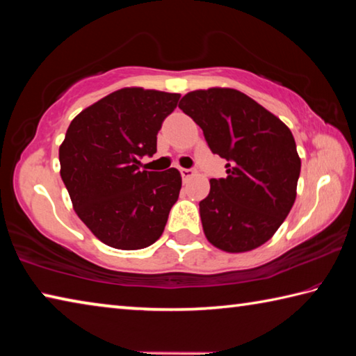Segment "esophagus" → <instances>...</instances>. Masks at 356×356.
<instances>
[{"instance_id": "1", "label": "esophagus", "mask_w": 356, "mask_h": 356, "mask_svg": "<svg viewBox=\"0 0 356 356\" xmlns=\"http://www.w3.org/2000/svg\"><path fill=\"white\" fill-rule=\"evenodd\" d=\"M180 174H182V179L184 180H188L193 176V174H195V171L186 170V168H182V170H180Z\"/></svg>"}]
</instances>
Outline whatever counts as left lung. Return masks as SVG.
Instances as JSON below:
<instances>
[{
    "mask_svg": "<svg viewBox=\"0 0 356 356\" xmlns=\"http://www.w3.org/2000/svg\"><path fill=\"white\" fill-rule=\"evenodd\" d=\"M179 108L195 120L225 179H210L200 202L204 234L226 252H245L273 237L297 197L301 161L292 131L248 95L210 88L184 95Z\"/></svg>",
    "mask_w": 356,
    "mask_h": 356,
    "instance_id": "1",
    "label": "left lung"
}]
</instances>
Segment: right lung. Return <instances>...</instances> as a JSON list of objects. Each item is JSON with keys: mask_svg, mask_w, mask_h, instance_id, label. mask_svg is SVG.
Listing matches in <instances>:
<instances>
[{"mask_svg": "<svg viewBox=\"0 0 356 356\" xmlns=\"http://www.w3.org/2000/svg\"><path fill=\"white\" fill-rule=\"evenodd\" d=\"M180 94L124 88L72 120L59 146L61 177L80 220L118 250H141L165 231L179 197L176 168L141 170L156 152V134Z\"/></svg>", "mask_w": 356, "mask_h": 356, "instance_id": "right-lung-1", "label": "right lung"}]
</instances>
